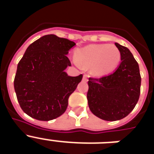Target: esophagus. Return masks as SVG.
Returning a JSON list of instances; mask_svg holds the SVG:
<instances>
[{
    "instance_id": "34e87169",
    "label": "esophagus",
    "mask_w": 154,
    "mask_h": 154,
    "mask_svg": "<svg viewBox=\"0 0 154 154\" xmlns=\"http://www.w3.org/2000/svg\"><path fill=\"white\" fill-rule=\"evenodd\" d=\"M83 81H85V82L88 81V76H87L86 75H83Z\"/></svg>"
}]
</instances>
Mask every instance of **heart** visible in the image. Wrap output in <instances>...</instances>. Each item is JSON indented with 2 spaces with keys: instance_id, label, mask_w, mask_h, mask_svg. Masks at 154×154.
Segmentation results:
<instances>
[{
  "instance_id": "1",
  "label": "heart",
  "mask_w": 154,
  "mask_h": 154,
  "mask_svg": "<svg viewBox=\"0 0 154 154\" xmlns=\"http://www.w3.org/2000/svg\"><path fill=\"white\" fill-rule=\"evenodd\" d=\"M120 56V51L115 45L96 44L76 50L73 61L79 67H89L94 75L101 76L117 66Z\"/></svg>"
}]
</instances>
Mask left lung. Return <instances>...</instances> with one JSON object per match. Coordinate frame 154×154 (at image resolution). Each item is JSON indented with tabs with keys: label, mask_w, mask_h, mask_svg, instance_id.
<instances>
[{
	"label": "left lung",
	"mask_w": 154,
	"mask_h": 154,
	"mask_svg": "<svg viewBox=\"0 0 154 154\" xmlns=\"http://www.w3.org/2000/svg\"><path fill=\"white\" fill-rule=\"evenodd\" d=\"M121 55L118 68L100 79H89L87 92L91 112L106 121H116L132 112L140 94L139 65L126 47L116 42Z\"/></svg>",
	"instance_id": "obj_1"
}]
</instances>
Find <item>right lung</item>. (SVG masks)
I'll list each match as a JSON object with an SVG mask.
<instances>
[{"mask_svg": "<svg viewBox=\"0 0 154 154\" xmlns=\"http://www.w3.org/2000/svg\"><path fill=\"white\" fill-rule=\"evenodd\" d=\"M74 42L47 35L30 45L19 62L14 82L17 101L27 115L41 121L56 119L65 112L69 97L82 79L65 72Z\"/></svg>", "mask_w": 154, "mask_h": 154, "instance_id": "1", "label": "right lung"}]
</instances>
